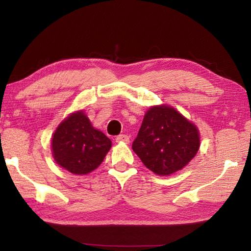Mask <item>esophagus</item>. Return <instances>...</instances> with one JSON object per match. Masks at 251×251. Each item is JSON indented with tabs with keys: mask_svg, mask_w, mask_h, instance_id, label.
<instances>
[{
	"mask_svg": "<svg viewBox=\"0 0 251 251\" xmlns=\"http://www.w3.org/2000/svg\"><path fill=\"white\" fill-rule=\"evenodd\" d=\"M116 142L117 143H125V144H128L129 143V137L125 134H122V135H118L116 137Z\"/></svg>",
	"mask_w": 251,
	"mask_h": 251,
	"instance_id": "1",
	"label": "esophagus"
}]
</instances>
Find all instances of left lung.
<instances>
[{
  "instance_id": "8db88e82",
  "label": "left lung",
  "mask_w": 251,
  "mask_h": 251,
  "mask_svg": "<svg viewBox=\"0 0 251 251\" xmlns=\"http://www.w3.org/2000/svg\"><path fill=\"white\" fill-rule=\"evenodd\" d=\"M201 147L198 127L172 106L154 105L145 113L133 151L158 176L181 171Z\"/></svg>"
}]
</instances>
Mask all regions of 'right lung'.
Here are the masks:
<instances>
[{"label":"right lung","mask_w":251,"mask_h":251,"mask_svg":"<svg viewBox=\"0 0 251 251\" xmlns=\"http://www.w3.org/2000/svg\"><path fill=\"white\" fill-rule=\"evenodd\" d=\"M110 147L112 141L92 125L83 109L64 118L50 141L54 160L74 175H86L95 171Z\"/></svg>","instance_id":"add662e5"}]
</instances>
